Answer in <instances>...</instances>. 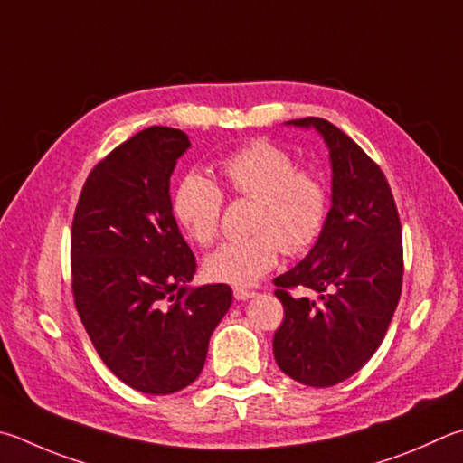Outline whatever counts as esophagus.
<instances>
[{"instance_id":"34e87169","label":"esophagus","mask_w":463,"mask_h":463,"mask_svg":"<svg viewBox=\"0 0 463 463\" xmlns=\"http://www.w3.org/2000/svg\"><path fill=\"white\" fill-rule=\"evenodd\" d=\"M234 293V299H239V301H247V299H253L257 293L255 291H250V289H245V288H237L232 291Z\"/></svg>"}]
</instances>
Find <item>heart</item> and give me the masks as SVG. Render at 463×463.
I'll return each instance as SVG.
<instances>
[{"label":"heart","mask_w":463,"mask_h":463,"mask_svg":"<svg viewBox=\"0 0 463 463\" xmlns=\"http://www.w3.org/2000/svg\"><path fill=\"white\" fill-rule=\"evenodd\" d=\"M221 174L234 194L257 198V232L226 241L204 259V273L213 281L253 285L277 265L281 250L301 255L322 234L330 208L326 184L312 172L298 170L285 149L253 141L224 157ZM172 213L192 241L208 245L221 224L222 190L208 175L190 172L174 192Z\"/></svg>","instance_id":"b5f03b06"}]
</instances>
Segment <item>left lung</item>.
Here are the masks:
<instances>
[{
  "instance_id": "8db88e82",
  "label": "left lung",
  "mask_w": 463,
  "mask_h": 463,
  "mask_svg": "<svg viewBox=\"0 0 463 463\" xmlns=\"http://www.w3.org/2000/svg\"><path fill=\"white\" fill-rule=\"evenodd\" d=\"M285 125L324 139L332 206L312 250L273 279L285 307L273 354L293 381L332 386L358 373L389 330L402 281L401 221L384 174L356 141L317 117Z\"/></svg>"
}]
</instances>
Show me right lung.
<instances>
[{"mask_svg":"<svg viewBox=\"0 0 463 463\" xmlns=\"http://www.w3.org/2000/svg\"><path fill=\"white\" fill-rule=\"evenodd\" d=\"M190 149L154 125L115 147L82 186L71 234L72 291L92 346L146 394L186 389L232 304L226 283L198 285L196 259L172 213L170 175Z\"/></svg>","mask_w":463,"mask_h":463,"instance_id":"1","label":"right lung"}]
</instances>
